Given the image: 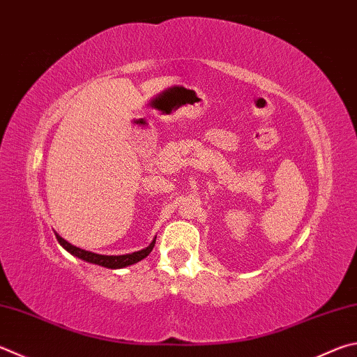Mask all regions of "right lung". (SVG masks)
<instances>
[{"mask_svg":"<svg viewBox=\"0 0 357 357\" xmlns=\"http://www.w3.org/2000/svg\"><path fill=\"white\" fill-rule=\"evenodd\" d=\"M57 242L62 245V248H66L70 255H73L77 259H82V261L95 264V265H101V267L106 268H125L128 265L137 264L142 259H145L154 248V243H156V237L153 238V242L146 246V248L140 250V251H134L129 252V255H120V256H106V255H98V252H92V251H86L82 248H77V246L71 245L67 242L66 238H62L59 234H56Z\"/></svg>","mask_w":357,"mask_h":357,"instance_id":"1","label":"right lung"}]
</instances>
